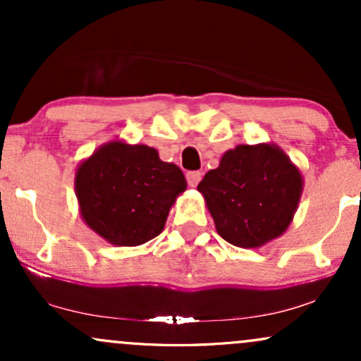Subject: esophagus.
Returning <instances> with one entry per match:
<instances>
[{"mask_svg": "<svg viewBox=\"0 0 361 361\" xmlns=\"http://www.w3.org/2000/svg\"><path fill=\"white\" fill-rule=\"evenodd\" d=\"M202 180V173L200 171H188L186 173V181H188L190 186H197L198 181Z\"/></svg>", "mask_w": 361, "mask_h": 361, "instance_id": "esophagus-1", "label": "esophagus"}]
</instances>
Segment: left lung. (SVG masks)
I'll use <instances>...</instances> for the list:
<instances>
[{"label":"left lung","mask_w":361,"mask_h":361,"mask_svg":"<svg viewBox=\"0 0 361 361\" xmlns=\"http://www.w3.org/2000/svg\"><path fill=\"white\" fill-rule=\"evenodd\" d=\"M299 168L275 144L238 146L198 183L215 229L239 247H259L287 231L300 202Z\"/></svg>","instance_id":"1"}]
</instances>
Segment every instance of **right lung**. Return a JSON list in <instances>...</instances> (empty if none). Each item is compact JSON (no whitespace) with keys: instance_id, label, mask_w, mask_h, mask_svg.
Returning a JSON list of instances; mask_svg holds the SVG:
<instances>
[{"instance_id":"add662e5","label":"right lung","mask_w":361,"mask_h":361,"mask_svg":"<svg viewBox=\"0 0 361 361\" xmlns=\"http://www.w3.org/2000/svg\"><path fill=\"white\" fill-rule=\"evenodd\" d=\"M74 186L90 229L115 246H139L164 229L186 180L154 147L111 140L82 161Z\"/></svg>"}]
</instances>
